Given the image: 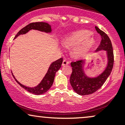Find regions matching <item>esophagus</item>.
<instances>
[{
	"label": "esophagus",
	"mask_w": 125,
	"mask_h": 125,
	"mask_svg": "<svg viewBox=\"0 0 125 125\" xmlns=\"http://www.w3.org/2000/svg\"><path fill=\"white\" fill-rule=\"evenodd\" d=\"M68 64H69V62L66 61V60H64V61H63V62H62L63 66H66V65H67Z\"/></svg>",
	"instance_id": "obj_1"
}]
</instances>
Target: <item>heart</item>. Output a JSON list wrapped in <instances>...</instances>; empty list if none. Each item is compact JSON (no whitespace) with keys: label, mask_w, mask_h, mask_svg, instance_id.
Wrapping results in <instances>:
<instances>
[{"label":"heart","mask_w":125,"mask_h":125,"mask_svg":"<svg viewBox=\"0 0 125 125\" xmlns=\"http://www.w3.org/2000/svg\"><path fill=\"white\" fill-rule=\"evenodd\" d=\"M91 33L86 31H76L66 37L63 44L66 47L74 46L72 54L75 58H82L89 52L96 43Z\"/></svg>","instance_id":"heart-1"}]
</instances>
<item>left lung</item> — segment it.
Returning a JSON list of instances; mask_svg holds the SVG:
<instances>
[{"label":"left lung","mask_w":125,"mask_h":125,"mask_svg":"<svg viewBox=\"0 0 125 125\" xmlns=\"http://www.w3.org/2000/svg\"><path fill=\"white\" fill-rule=\"evenodd\" d=\"M97 32L102 37L100 44L95 52L104 51L107 58L106 66L101 73L95 77H89L84 72L85 60L71 62L72 73L70 77V83L73 89L80 95H88L92 94L102 86L112 70L114 56L112 44L109 38L104 31L95 26Z\"/></svg>","instance_id":"obj_1"}]
</instances>
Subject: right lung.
Instances as JSON below:
<instances>
[{"label": "right lung", "instance_id": "obj_1", "mask_svg": "<svg viewBox=\"0 0 125 125\" xmlns=\"http://www.w3.org/2000/svg\"><path fill=\"white\" fill-rule=\"evenodd\" d=\"M31 30H37V31H43V32L47 33H51L52 32L51 25L46 22H35L31 23L29 24L26 26L24 27L21 29L17 35L15 36V39L21 35H24L27 33L29 31ZM63 62V59L60 58L56 60V61L53 62L49 67L48 72L46 73L43 78L42 79L40 83H39L35 87H28L26 86L21 84L19 82L17 81L15 78V76L13 74V76L15 78V81L19 84H20L21 87L25 89L26 90L28 91L29 92L33 94L39 95V94H43L46 92L48 90L51 88L53 83L54 76H55L56 73L58 72L59 69L61 68L62 63Z\"/></svg>", "mask_w": 125, "mask_h": 125}]
</instances>
